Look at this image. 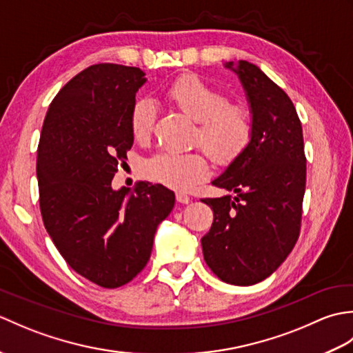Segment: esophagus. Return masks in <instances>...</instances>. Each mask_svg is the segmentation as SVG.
I'll use <instances>...</instances> for the list:
<instances>
[{
	"label": "esophagus",
	"instance_id": "esophagus-1",
	"mask_svg": "<svg viewBox=\"0 0 353 353\" xmlns=\"http://www.w3.org/2000/svg\"><path fill=\"white\" fill-rule=\"evenodd\" d=\"M176 200L179 201V203H182V205H188L190 201H191V197L188 196V194H185V192H177L176 194Z\"/></svg>",
	"mask_w": 353,
	"mask_h": 353
}]
</instances>
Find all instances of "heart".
I'll return each instance as SVG.
<instances>
[{"mask_svg": "<svg viewBox=\"0 0 353 353\" xmlns=\"http://www.w3.org/2000/svg\"><path fill=\"white\" fill-rule=\"evenodd\" d=\"M165 97L185 115L197 121L194 142L203 147L219 165L234 162L249 145L253 134L250 110L228 101L220 89L196 74H185L165 88ZM154 108L147 100L133 104L129 127L134 141L148 139L154 124ZM206 156L200 152H161L144 163L148 179L176 191H188L208 174Z\"/></svg>", "mask_w": 353, "mask_h": 353, "instance_id": "obj_1", "label": "heart"}]
</instances>
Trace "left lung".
Wrapping results in <instances>:
<instances>
[{
  "mask_svg": "<svg viewBox=\"0 0 353 353\" xmlns=\"http://www.w3.org/2000/svg\"><path fill=\"white\" fill-rule=\"evenodd\" d=\"M234 71L249 97L253 134L244 152L212 182L236 196L201 199L214 211L201 247L216 277L245 287L276 272L297 243L306 156L301 119L283 89L245 61Z\"/></svg>",
  "mask_w": 353,
  "mask_h": 353,
  "instance_id": "1",
  "label": "left lung"
}]
</instances>
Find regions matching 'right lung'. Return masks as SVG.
Returning a JSON list of instances; mask_svg holds the SVG:
<instances>
[{
    "label": "right lung",
    "instance_id": "1",
    "mask_svg": "<svg viewBox=\"0 0 353 353\" xmlns=\"http://www.w3.org/2000/svg\"><path fill=\"white\" fill-rule=\"evenodd\" d=\"M144 81L134 66H88L52 99L37 145L43 226L66 264L103 288L144 270L174 206V192L159 183L110 186L133 145L129 115Z\"/></svg>",
    "mask_w": 353,
    "mask_h": 353
}]
</instances>
